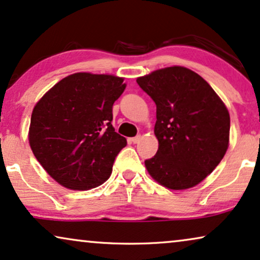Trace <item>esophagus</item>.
Instances as JSON below:
<instances>
[{"instance_id":"34e87169","label":"esophagus","mask_w":260,"mask_h":260,"mask_svg":"<svg viewBox=\"0 0 260 260\" xmlns=\"http://www.w3.org/2000/svg\"><path fill=\"white\" fill-rule=\"evenodd\" d=\"M141 140H142V136H141V135H137L136 137H133V138H131V142H133L134 144H136V143L140 142Z\"/></svg>"}]
</instances>
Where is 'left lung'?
I'll return each instance as SVG.
<instances>
[{
	"instance_id": "1",
	"label": "left lung",
	"mask_w": 260,
	"mask_h": 260,
	"mask_svg": "<svg viewBox=\"0 0 260 260\" xmlns=\"http://www.w3.org/2000/svg\"><path fill=\"white\" fill-rule=\"evenodd\" d=\"M136 81L156 105L159 149L144 161L147 171L171 190L196 186L228 149L227 107L203 77L184 67L155 70Z\"/></svg>"
}]
</instances>
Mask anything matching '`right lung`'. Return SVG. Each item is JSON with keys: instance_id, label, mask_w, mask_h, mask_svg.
I'll return each mask as SVG.
<instances>
[{"instance_id": "obj_1", "label": "right lung", "mask_w": 260, "mask_h": 260, "mask_svg": "<svg viewBox=\"0 0 260 260\" xmlns=\"http://www.w3.org/2000/svg\"><path fill=\"white\" fill-rule=\"evenodd\" d=\"M123 77L76 73L57 82L35 106L28 141L36 159L62 186L89 190L109 179L126 146L112 126Z\"/></svg>"}]
</instances>
